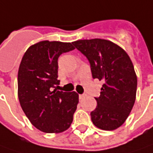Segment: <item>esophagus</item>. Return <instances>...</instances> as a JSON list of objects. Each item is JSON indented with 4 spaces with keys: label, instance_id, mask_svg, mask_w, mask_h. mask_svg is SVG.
<instances>
[{
    "label": "esophagus",
    "instance_id": "1",
    "mask_svg": "<svg viewBox=\"0 0 153 153\" xmlns=\"http://www.w3.org/2000/svg\"><path fill=\"white\" fill-rule=\"evenodd\" d=\"M86 96V94H79V100H82V99H84Z\"/></svg>",
    "mask_w": 153,
    "mask_h": 153
}]
</instances>
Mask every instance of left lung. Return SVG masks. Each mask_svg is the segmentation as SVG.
I'll list each match as a JSON object with an SVG mask.
<instances>
[{
	"label": "left lung",
	"instance_id": "obj_1",
	"mask_svg": "<svg viewBox=\"0 0 153 153\" xmlns=\"http://www.w3.org/2000/svg\"><path fill=\"white\" fill-rule=\"evenodd\" d=\"M73 44L89 60L93 79L102 80L97 106L90 113L93 124L113 131L128 117L136 100L137 79L128 54L105 39L78 40Z\"/></svg>",
	"mask_w": 153,
	"mask_h": 153
}]
</instances>
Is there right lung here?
<instances>
[{
    "mask_svg": "<svg viewBox=\"0 0 153 153\" xmlns=\"http://www.w3.org/2000/svg\"><path fill=\"white\" fill-rule=\"evenodd\" d=\"M74 48L73 42H39L29 47L20 63L17 76L20 105L31 123L41 131L63 132L72 123L79 94L52 89L59 83V56Z\"/></svg>",
    "mask_w": 153,
    "mask_h": 153,
    "instance_id": "add662e5",
    "label": "right lung"
}]
</instances>
